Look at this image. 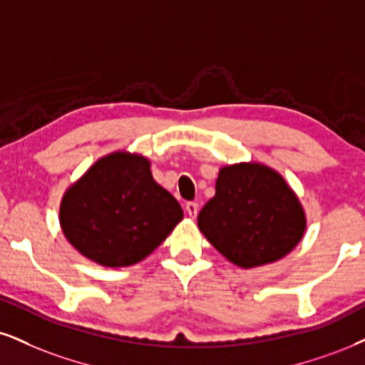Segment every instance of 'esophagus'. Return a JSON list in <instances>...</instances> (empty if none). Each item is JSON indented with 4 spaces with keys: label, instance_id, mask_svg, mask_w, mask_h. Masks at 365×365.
Returning a JSON list of instances; mask_svg holds the SVG:
<instances>
[{
    "label": "esophagus",
    "instance_id": "1",
    "mask_svg": "<svg viewBox=\"0 0 365 365\" xmlns=\"http://www.w3.org/2000/svg\"><path fill=\"white\" fill-rule=\"evenodd\" d=\"M186 211H187V215H190L191 218H196L197 203H195V201H190V203H186Z\"/></svg>",
    "mask_w": 365,
    "mask_h": 365
}]
</instances>
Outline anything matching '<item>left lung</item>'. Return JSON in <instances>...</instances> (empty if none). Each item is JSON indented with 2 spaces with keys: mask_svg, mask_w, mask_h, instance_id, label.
<instances>
[{
  "mask_svg": "<svg viewBox=\"0 0 365 365\" xmlns=\"http://www.w3.org/2000/svg\"><path fill=\"white\" fill-rule=\"evenodd\" d=\"M215 196L197 215V227L225 259L252 269L272 264L299 244L307 215L277 170L259 162L220 169Z\"/></svg>",
  "mask_w": 365,
  "mask_h": 365,
  "instance_id": "8db88e82",
  "label": "left lung"
}]
</instances>
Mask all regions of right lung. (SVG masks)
Returning <instances> with one entry per match:
<instances>
[{"label": "right lung", "mask_w": 365, "mask_h": 365, "mask_svg": "<svg viewBox=\"0 0 365 365\" xmlns=\"http://www.w3.org/2000/svg\"><path fill=\"white\" fill-rule=\"evenodd\" d=\"M184 217L178 200L157 184L150 160L111 152L67 187L58 222L81 255L105 267H128L150 255Z\"/></svg>", "instance_id": "obj_1"}]
</instances>
